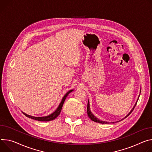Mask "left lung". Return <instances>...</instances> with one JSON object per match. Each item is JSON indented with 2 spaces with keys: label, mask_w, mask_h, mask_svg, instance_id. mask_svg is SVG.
Returning a JSON list of instances; mask_svg holds the SVG:
<instances>
[{
  "label": "left lung",
  "mask_w": 152,
  "mask_h": 152,
  "mask_svg": "<svg viewBox=\"0 0 152 152\" xmlns=\"http://www.w3.org/2000/svg\"><path fill=\"white\" fill-rule=\"evenodd\" d=\"M141 90H140V94H141ZM140 95H139V96H138V98H137V101H136V103H135V104H134V105L133 106V108L131 110V111L128 113V115L126 116H125V118H124L123 119H124V118H127L132 112V111L133 110V109H134V108L135 107V106H136V104H137V101H138V99H139V98H140ZM87 114H88V117L93 121H94V122H98V123H100V124H108V122H106V121H101L100 119H99L98 118H96L92 113H91V110H90V102H89V100H88V104H87ZM123 119H122L121 120H122ZM121 121V120H120ZM115 122H113L112 123H115Z\"/></svg>",
  "instance_id": "8db88e82"
}]
</instances>
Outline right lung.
I'll return each mask as SVG.
<instances>
[{
	"instance_id": "add662e5",
	"label": "right lung",
	"mask_w": 152,
	"mask_h": 152,
	"mask_svg": "<svg viewBox=\"0 0 152 152\" xmlns=\"http://www.w3.org/2000/svg\"><path fill=\"white\" fill-rule=\"evenodd\" d=\"M73 90H74L73 89V90H69V91L64 96V97L62 98V101H61V103L59 104V105L58 107L57 108V109H56V110H55V111H54L53 113H51V114H50V115H48V116H47L35 117V116H31V115H27V114H26L25 113H24V112H22L23 114H24L26 117L31 118V119H34V120L39 121H52V120L54 119L55 118H56L59 115V114H60V113H61V110H62L63 104H64V101H65L66 98L67 97V96L68 95V94L70 93H71L72 91H73Z\"/></svg>"
}]
</instances>
